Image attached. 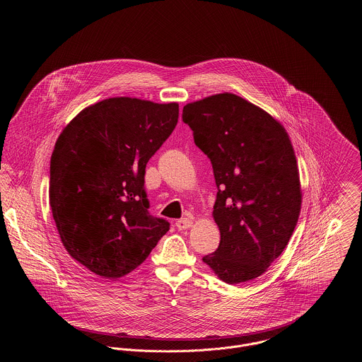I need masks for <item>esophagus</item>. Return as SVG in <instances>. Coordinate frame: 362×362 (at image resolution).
Returning <instances> with one entry per match:
<instances>
[{
	"label": "esophagus",
	"instance_id": "34e87169",
	"mask_svg": "<svg viewBox=\"0 0 362 362\" xmlns=\"http://www.w3.org/2000/svg\"><path fill=\"white\" fill-rule=\"evenodd\" d=\"M192 225V221L189 218H180L175 223V226L179 229V230H183V229H189V226Z\"/></svg>",
	"mask_w": 362,
	"mask_h": 362
}]
</instances>
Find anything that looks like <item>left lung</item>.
Returning a JSON list of instances; mask_svg holds the SVG:
<instances>
[{
	"instance_id": "left-lung-1",
	"label": "left lung",
	"mask_w": 362,
	"mask_h": 362,
	"mask_svg": "<svg viewBox=\"0 0 362 362\" xmlns=\"http://www.w3.org/2000/svg\"><path fill=\"white\" fill-rule=\"evenodd\" d=\"M195 145L210 158L218 248L202 260L226 284L262 276L298 221L301 189L292 142L270 114L233 93L183 107Z\"/></svg>"
}]
</instances>
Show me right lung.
Masks as SVG:
<instances>
[{"mask_svg": "<svg viewBox=\"0 0 362 362\" xmlns=\"http://www.w3.org/2000/svg\"><path fill=\"white\" fill-rule=\"evenodd\" d=\"M177 103L111 98L62 130L50 161V206L70 257L117 279L148 258L170 223L149 213L145 168L177 123Z\"/></svg>", "mask_w": 362, "mask_h": 362, "instance_id": "right-lung-1", "label": "right lung"}]
</instances>
